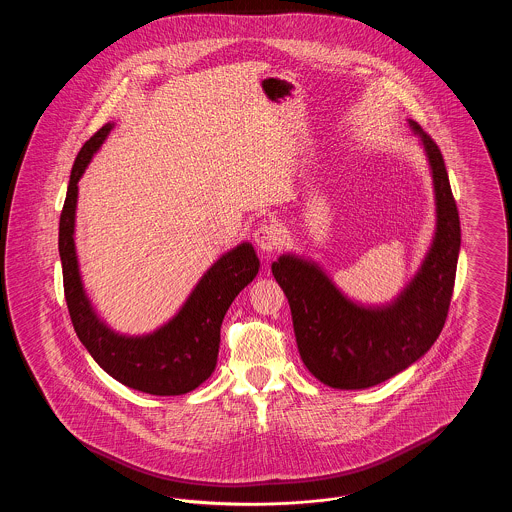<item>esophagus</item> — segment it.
I'll return each mask as SVG.
<instances>
[{
    "label": "esophagus",
    "instance_id": "esophagus-1",
    "mask_svg": "<svg viewBox=\"0 0 512 512\" xmlns=\"http://www.w3.org/2000/svg\"><path fill=\"white\" fill-rule=\"evenodd\" d=\"M255 244L259 245L263 251H274L278 245L282 244V230L278 228L276 222L265 220L253 234Z\"/></svg>",
    "mask_w": 512,
    "mask_h": 512
}]
</instances>
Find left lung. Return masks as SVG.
I'll list each match as a JSON object with an SVG mask.
<instances>
[{
  "mask_svg": "<svg viewBox=\"0 0 512 512\" xmlns=\"http://www.w3.org/2000/svg\"><path fill=\"white\" fill-rule=\"evenodd\" d=\"M436 190V236L409 286L388 305H355L320 268L295 255L272 263V274L292 309L299 355L322 384L365 390L418 361L438 340L457 274L461 220L438 144L414 121Z\"/></svg>",
  "mask_w": 512,
  "mask_h": 512,
  "instance_id": "1",
  "label": "left lung"
}]
</instances>
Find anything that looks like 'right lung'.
Here are the masks:
<instances>
[{
    "mask_svg": "<svg viewBox=\"0 0 512 512\" xmlns=\"http://www.w3.org/2000/svg\"><path fill=\"white\" fill-rule=\"evenodd\" d=\"M111 128V122L101 126L76 155L61 211L59 255L69 315L78 340L117 382L151 395H182L213 374L222 318L236 295L257 276L259 259L247 242L224 253L203 274L178 315L153 334L128 338L107 328L84 292L73 236L78 180Z\"/></svg>",
    "mask_w": 512,
    "mask_h": 512,
    "instance_id": "1",
    "label": "right lung"
}]
</instances>
